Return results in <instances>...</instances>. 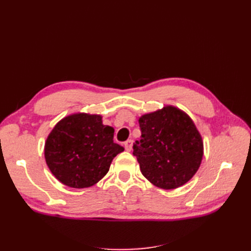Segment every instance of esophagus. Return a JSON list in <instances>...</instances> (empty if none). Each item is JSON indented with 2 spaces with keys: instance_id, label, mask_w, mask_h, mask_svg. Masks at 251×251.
Returning a JSON list of instances; mask_svg holds the SVG:
<instances>
[{
  "instance_id": "1",
  "label": "esophagus",
  "mask_w": 251,
  "mask_h": 251,
  "mask_svg": "<svg viewBox=\"0 0 251 251\" xmlns=\"http://www.w3.org/2000/svg\"><path fill=\"white\" fill-rule=\"evenodd\" d=\"M132 147H133V140H132V139H128V140H126V141L125 142V149H126L127 151H130L132 150Z\"/></svg>"
}]
</instances>
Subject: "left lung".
<instances>
[{
  "instance_id": "left-lung-1",
  "label": "left lung",
  "mask_w": 251,
  "mask_h": 251,
  "mask_svg": "<svg viewBox=\"0 0 251 251\" xmlns=\"http://www.w3.org/2000/svg\"><path fill=\"white\" fill-rule=\"evenodd\" d=\"M141 139L133 155L142 175L163 189L184 185L200 168L202 137L192 118L173 105L144 114L139 118Z\"/></svg>"
}]
</instances>
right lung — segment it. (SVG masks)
Segmentation results:
<instances>
[{"instance_id":"add662e5","label":"right lung","mask_w":251,"mask_h":251,"mask_svg":"<svg viewBox=\"0 0 251 251\" xmlns=\"http://www.w3.org/2000/svg\"><path fill=\"white\" fill-rule=\"evenodd\" d=\"M100 115L76 113L53 127L45 143V159L63 184L85 188L96 184L109 172L124 148L113 140L114 128L102 125Z\"/></svg>"}]
</instances>
